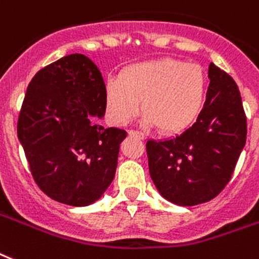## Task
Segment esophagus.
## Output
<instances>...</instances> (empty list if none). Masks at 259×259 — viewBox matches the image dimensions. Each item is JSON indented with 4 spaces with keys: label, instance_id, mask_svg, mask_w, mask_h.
<instances>
[{
    "label": "esophagus",
    "instance_id": "1",
    "mask_svg": "<svg viewBox=\"0 0 259 259\" xmlns=\"http://www.w3.org/2000/svg\"><path fill=\"white\" fill-rule=\"evenodd\" d=\"M130 135L131 136H136V138H139V139H146V135H144V134H143V132H140V131H136V130H131V131H130Z\"/></svg>",
    "mask_w": 259,
    "mask_h": 259
}]
</instances>
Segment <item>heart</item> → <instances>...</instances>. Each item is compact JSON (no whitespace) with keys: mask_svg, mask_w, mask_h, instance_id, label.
Instances as JSON below:
<instances>
[{"mask_svg":"<svg viewBox=\"0 0 259 259\" xmlns=\"http://www.w3.org/2000/svg\"><path fill=\"white\" fill-rule=\"evenodd\" d=\"M207 91V78L196 64L164 57L134 64L104 84L107 117L125 125L139 113L143 121L164 134H178L199 116Z\"/></svg>","mask_w":259,"mask_h":259,"instance_id":"1","label":"heart"}]
</instances>
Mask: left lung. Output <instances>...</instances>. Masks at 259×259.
I'll return each mask as SVG.
<instances>
[{"label": "left lung", "instance_id": "left-lung-1", "mask_svg": "<svg viewBox=\"0 0 259 259\" xmlns=\"http://www.w3.org/2000/svg\"><path fill=\"white\" fill-rule=\"evenodd\" d=\"M206 103L183 134L146 144L148 168L160 195L179 206L211 200L230 182L246 143L247 124L238 85L214 64Z\"/></svg>", "mask_w": 259, "mask_h": 259}]
</instances>
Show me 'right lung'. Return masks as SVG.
Listing matches in <instances>:
<instances>
[{"mask_svg": "<svg viewBox=\"0 0 259 259\" xmlns=\"http://www.w3.org/2000/svg\"><path fill=\"white\" fill-rule=\"evenodd\" d=\"M104 80L87 56H64L29 82L17 136L37 186L69 206L100 198L116 172L127 132L104 128Z\"/></svg>", "mask_w": 259, "mask_h": 259, "instance_id": "obj_1", "label": "right lung"}]
</instances>
